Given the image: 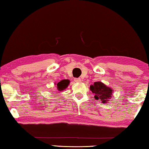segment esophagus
Masks as SVG:
<instances>
[{"instance_id":"obj_1","label":"esophagus","mask_w":149,"mask_h":149,"mask_svg":"<svg viewBox=\"0 0 149 149\" xmlns=\"http://www.w3.org/2000/svg\"><path fill=\"white\" fill-rule=\"evenodd\" d=\"M74 81H75V82H81V79L80 78L78 77V78H75Z\"/></svg>"}]
</instances>
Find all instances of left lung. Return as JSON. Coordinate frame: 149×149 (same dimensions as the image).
Here are the masks:
<instances>
[{"instance_id": "left-lung-1", "label": "left lung", "mask_w": 149, "mask_h": 149, "mask_svg": "<svg viewBox=\"0 0 149 149\" xmlns=\"http://www.w3.org/2000/svg\"><path fill=\"white\" fill-rule=\"evenodd\" d=\"M90 90L94 94L96 100H100L102 102H107V99H110L112 97L113 91L110 88L100 81L95 82L94 85L90 86Z\"/></svg>"}]
</instances>
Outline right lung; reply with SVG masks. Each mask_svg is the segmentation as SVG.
<instances>
[{"label":"right lung","instance_id":"right-lung-1","mask_svg":"<svg viewBox=\"0 0 149 149\" xmlns=\"http://www.w3.org/2000/svg\"><path fill=\"white\" fill-rule=\"evenodd\" d=\"M69 84H70V81L68 79H64V80L60 81V82H58L57 84L58 89L60 91L64 90L65 88H66L68 87V85H69Z\"/></svg>","mask_w":149,"mask_h":149}]
</instances>
